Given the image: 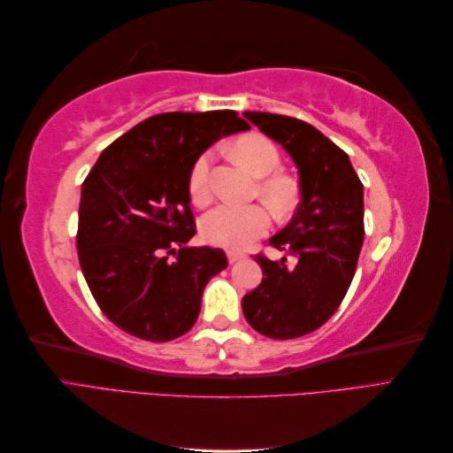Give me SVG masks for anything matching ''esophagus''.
Wrapping results in <instances>:
<instances>
[{
	"label": "esophagus",
	"mask_w": 453,
	"mask_h": 453,
	"mask_svg": "<svg viewBox=\"0 0 453 453\" xmlns=\"http://www.w3.org/2000/svg\"><path fill=\"white\" fill-rule=\"evenodd\" d=\"M245 255L243 253H240V251H226V258H228V263L230 265H234V263H238V260H242Z\"/></svg>",
	"instance_id": "34e87169"
}]
</instances>
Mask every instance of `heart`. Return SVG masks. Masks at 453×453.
<instances>
[{"mask_svg":"<svg viewBox=\"0 0 453 453\" xmlns=\"http://www.w3.org/2000/svg\"><path fill=\"white\" fill-rule=\"evenodd\" d=\"M232 155L255 177H265L258 185V195L276 215H287L298 198L296 183L287 175L272 173L280 168V153L276 145L260 134L242 135L232 143ZM211 153H203L188 177L190 200L196 205L208 203L211 198ZM270 226V215L260 205H230L221 203L200 219V236L219 248L243 250L263 236Z\"/></svg>","mask_w":453,"mask_h":453,"instance_id":"obj_1","label":"heart"}]
</instances>
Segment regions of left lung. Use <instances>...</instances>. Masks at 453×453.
<instances>
[{
    "mask_svg": "<svg viewBox=\"0 0 453 453\" xmlns=\"http://www.w3.org/2000/svg\"><path fill=\"white\" fill-rule=\"evenodd\" d=\"M280 143L298 170L300 202L285 228L268 242L295 257V266L257 255L263 281L242 298L257 333L289 340L313 333L344 300L363 248V183L349 157L304 120L245 113Z\"/></svg>",
    "mask_w": 453,
    "mask_h": 453,
    "instance_id": "8db88e82",
    "label": "left lung"
}]
</instances>
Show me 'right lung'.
<instances>
[{"label": "right lung", "instance_id": "1", "mask_svg": "<svg viewBox=\"0 0 453 453\" xmlns=\"http://www.w3.org/2000/svg\"><path fill=\"white\" fill-rule=\"evenodd\" d=\"M250 130L236 111L162 113L109 145L81 188L77 251L96 303L122 331L170 342L198 319L223 250L196 234L188 177L205 149Z\"/></svg>", "mask_w": 453, "mask_h": 453}]
</instances>
